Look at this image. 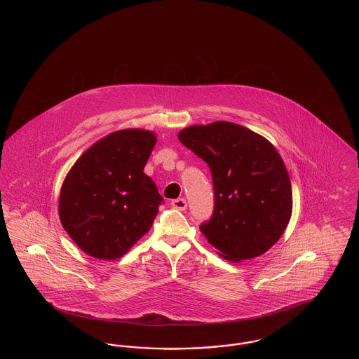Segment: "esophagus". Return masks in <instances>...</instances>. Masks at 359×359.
Segmentation results:
<instances>
[{
  "label": "esophagus",
  "instance_id": "esophagus-1",
  "mask_svg": "<svg viewBox=\"0 0 359 359\" xmlns=\"http://www.w3.org/2000/svg\"><path fill=\"white\" fill-rule=\"evenodd\" d=\"M171 205L173 207V208H176V210L184 211V210L187 208V202H186V199H183V198H179V199H175V201H172Z\"/></svg>",
  "mask_w": 359,
  "mask_h": 359
}]
</instances>
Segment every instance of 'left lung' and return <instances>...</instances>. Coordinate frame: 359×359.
I'll return each mask as SVG.
<instances>
[{
    "mask_svg": "<svg viewBox=\"0 0 359 359\" xmlns=\"http://www.w3.org/2000/svg\"><path fill=\"white\" fill-rule=\"evenodd\" d=\"M177 137L212 175L214 212L201 224L208 243L236 262L268 252L292 215L290 176L273 145L227 121L188 126Z\"/></svg>",
    "mask_w": 359,
    "mask_h": 359,
    "instance_id": "obj_1",
    "label": "left lung"
}]
</instances>
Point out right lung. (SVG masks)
<instances>
[{
	"mask_svg": "<svg viewBox=\"0 0 359 359\" xmlns=\"http://www.w3.org/2000/svg\"><path fill=\"white\" fill-rule=\"evenodd\" d=\"M154 144L151 130H117L91 145L69 170L59 218L86 255L120 258L149 231L163 202L144 173Z\"/></svg>",
	"mask_w": 359,
	"mask_h": 359,
	"instance_id": "add662e5",
	"label": "right lung"
}]
</instances>
